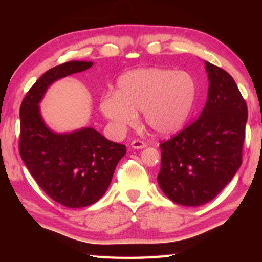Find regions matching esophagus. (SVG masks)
Instances as JSON below:
<instances>
[{
  "instance_id": "1",
  "label": "esophagus",
  "mask_w": 262,
  "mask_h": 262,
  "mask_svg": "<svg viewBox=\"0 0 262 262\" xmlns=\"http://www.w3.org/2000/svg\"><path fill=\"white\" fill-rule=\"evenodd\" d=\"M132 148L134 149H143L147 147V143H145L144 141H141V140H134L132 141Z\"/></svg>"
}]
</instances>
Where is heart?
<instances>
[{
  "instance_id": "heart-1",
  "label": "heart",
  "mask_w": 262,
  "mask_h": 262,
  "mask_svg": "<svg viewBox=\"0 0 262 262\" xmlns=\"http://www.w3.org/2000/svg\"><path fill=\"white\" fill-rule=\"evenodd\" d=\"M195 97V84L187 73L162 68L130 70L118 79L117 91L100 99V111L115 132L137 122L142 110L150 129L161 135L176 133L187 119Z\"/></svg>"
}]
</instances>
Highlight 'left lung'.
<instances>
[{"label": "left lung", "instance_id": "obj_1", "mask_svg": "<svg viewBox=\"0 0 262 262\" xmlns=\"http://www.w3.org/2000/svg\"><path fill=\"white\" fill-rule=\"evenodd\" d=\"M205 63L209 90L201 114L159 144V187L170 200L183 206H201L212 200L243 162L246 101L231 75Z\"/></svg>", "mask_w": 262, "mask_h": 262}]
</instances>
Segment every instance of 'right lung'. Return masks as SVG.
I'll return each mask as SVG.
<instances>
[{
	"mask_svg": "<svg viewBox=\"0 0 262 262\" xmlns=\"http://www.w3.org/2000/svg\"><path fill=\"white\" fill-rule=\"evenodd\" d=\"M91 66L92 62L69 61L47 70L25 95L19 110L20 157L43 192L68 208L98 201L127 151L126 145L108 141L94 128L55 134L39 113V101L53 82Z\"/></svg>",
	"mask_w": 262,
	"mask_h": 262,
	"instance_id": "1",
	"label": "right lung"
}]
</instances>
